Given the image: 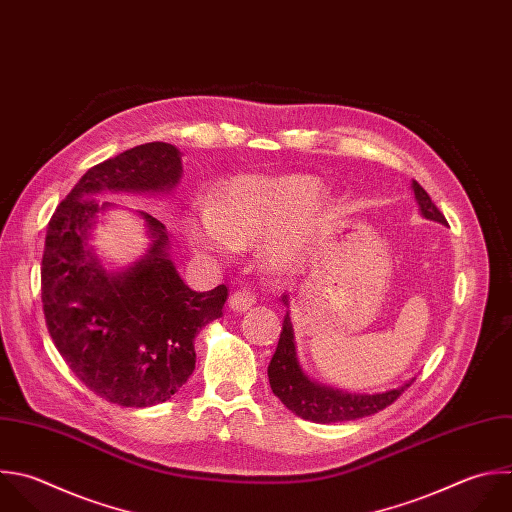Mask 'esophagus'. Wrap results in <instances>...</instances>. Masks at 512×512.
<instances>
[{
	"label": "esophagus",
	"mask_w": 512,
	"mask_h": 512,
	"mask_svg": "<svg viewBox=\"0 0 512 512\" xmlns=\"http://www.w3.org/2000/svg\"><path fill=\"white\" fill-rule=\"evenodd\" d=\"M254 302H256V296H254L250 290H246V288L236 290V292L230 296V300H228L230 308L236 310V312H246L248 308L254 306Z\"/></svg>",
	"instance_id": "esophagus-1"
}]
</instances>
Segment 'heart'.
<instances>
[{
	"label": "heart",
	"mask_w": 512,
	"mask_h": 512,
	"mask_svg": "<svg viewBox=\"0 0 512 512\" xmlns=\"http://www.w3.org/2000/svg\"><path fill=\"white\" fill-rule=\"evenodd\" d=\"M320 192L310 176L236 178L218 206H196L184 218L190 246L212 260L232 258L240 246L266 240L262 250L268 264L292 266L300 256V238L284 230Z\"/></svg>",
	"instance_id": "1"
}]
</instances>
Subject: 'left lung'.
<instances>
[{"label":"left lung","mask_w":512,"mask_h":512,"mask_svg":"<svg viewBox=\"0 0 512 512\" xmlns=\"http://www.w3.org/2000/svg\"><path fill=\"white\" fill-rule=\"evenodd\" d=\"M414 198L418 202V210L426 220H434L446 224V218L434 206L430 196L418 182H412ZM282 302L288 306V296H282ZM268 380L272 392L282 400V404L292 410L296 416L320 424L330 422H344L370 416L378 410L390 406L410 384L404 382L394 390H386L382 394H350L338 388L322 386L310 380L296 356V342H294V328L290 322V314L286 312L282 322V332L278 340V348L268 364Z\"/></svg>","instance_id":"1"}]
</instances>
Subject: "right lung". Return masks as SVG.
Segmentation results:
<instances>
[{"mask_svg":"<svg viewBox=\"0 0 512 512\" xmlns=\"http://www.w3.org/2000/svg\"><path fill=\"white\" fill-rule=\"evenodd\" d=\"M182 154L166 142L126 150L90 168L56 208L42 258L48 332L70 370L100 398L154 406L196 368V334L222 316L228 288L194 292L170 260L166 226L140 212L152 244L128 270L108 274L90 248L102 192H170Z\"/></svg>","mask_w":512,"mask_h":512,"instance_id":"1","label":"right lung"}]
</instances>
